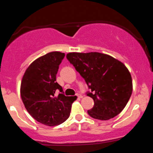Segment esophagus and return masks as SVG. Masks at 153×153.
Here are the masks:
<instances>
[{"instance_id":"34e87169","label":"esophagus","mask_w":153,"mask_h":153,"mask_svg":"<svg viewBox=\"0 0 153 153\" xmlns=\"http://www.w3.org/2000/svg\"><path fill=\"white\" fill-rule=\"evenodd\" d=\"M76 97H77L78 98H82V97H83V96L80 95V94H76Z\"/></svg>"}]
</instances>
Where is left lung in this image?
Listing matches in <instances>:
<instances>
[{"label": "left lung", "instance_id": "left-lung-1", "mask_svg": "<svg viewBox=\"0 0 153 153\" xmlns=\"http://www.w3.org/2000/svg\"><path fill=\"white\" fill-rule=\"evenodd\" d=\"M67 60L86 81L94 106L87 113L100 120L113 118L123 111L132 92V76L124 63L98 52L69 53Z\"/></svg>", "mask_w": 153, "mask_h": 153}]
</instances>
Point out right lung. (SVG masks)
<instances>
[{
	"instance_id": "right-lung-1",
	"label": "right lung",
	"mask_w": 153,
	"mask_h": 153,
	"mask_svg": "<svg viewBox=\"0 0 153 153\" xmlns=\"http://www.w3.org/2000/svg\"><path fill=\"white\" fill-rule=\"evenodd\" d=\"M64 53L53 51L30 63L23 76L21 97L24 106L37 122L48 126L60 125L69 118L76 97H66L56 82ZM57 89L61 93L56 95Z\"/></svg>"
}]
</instances>
